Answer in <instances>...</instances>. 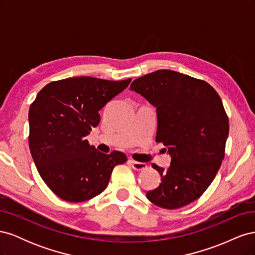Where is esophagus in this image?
Segmentation results:
<instances>
[{
    "instance_id": "obj_1",
    "label": "esophagus",
    "mask_w": 255,
    "mask_h": 255,
    "mask_svg": "<svg viewBox=\"0 0 255 255\" xmlns=\"http://www.w3.org/2000/svg\"><path fill=\"white\" fill-rule=\"evenodd\" d=\"M128 163H129L130 167L134 169V170L140 171V170H144V169H146V164H144V163H139V161H136L133 159H129Z\"/></svg>"
}]
</instances>
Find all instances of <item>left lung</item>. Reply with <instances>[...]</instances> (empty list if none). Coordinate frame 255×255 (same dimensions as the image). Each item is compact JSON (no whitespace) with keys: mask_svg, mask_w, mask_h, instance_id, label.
Returning <instances> with one entry per match:
<instances>
[{"mask_svg":"<svg viewBox=\"0 0 255 255\" xmlns=\"http://www.w3.org/2000/svg\"><path fill=\"white\" fill-rule=\"evenodd\" d=\"M130 90L156 107V142L171 156L168 170L153 164L161 182L146 192L150 202L175 210L201 197L225 158L229 118L219 95L203 80L171 70L136 79Z\"/></svg>","mask_w":255,"mask_h":255,"instance_id":"1","label":"left lung"}]
</instances>
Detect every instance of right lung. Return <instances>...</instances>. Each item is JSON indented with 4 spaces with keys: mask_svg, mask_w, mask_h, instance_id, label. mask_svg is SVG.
Wrapping results in <instances>:
<instances>
[{
    "mask_svg": "<svg viewBox=\"0 0 255 255\" xmlns=\"http://www.w3.org/2000/svg\"><path fill=\"white\" fill-rule=\"evenodd\" d=\"M132 79L106 81L80 76L49 83L28 112V145L41 179L60 199L83 202L101 194L125 153L99 152L86 136L100 123V110Z\"/></svg>",
    "mask_w": 255,
    "mask_h": 255,
    "instance_id": "right-lung-1",
    "label": "right lung"
}]
</instances>
